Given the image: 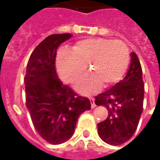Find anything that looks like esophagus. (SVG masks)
Instances as JSON below:
<instances>
[{
  "label": "esophagus",
  "mask_w": 160,
  "mask_h": 160,
  "mask_svg": "<svg viewBox=\"0 0 160 160\" xmlns=\"http://www.w3.org/2000/svg\"><path fill=\"white\" fill-rule=\"evenodd\" d=\"M89 99H90V102H91V107L92 108V109L96 107V104H95V103H94V100H95V99H94L93 98H90Z\"/></svg>",
  "instance_id": "1"
}]
</instances>
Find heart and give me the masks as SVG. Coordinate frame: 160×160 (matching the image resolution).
Listing matches in <instances>:
<instances>
[{"mask_svg":"<svg viewBox=\"0 0 160 160\" xmlns=\"http://www.w3.org/2000/svg\"><path fill=\"white\" fill-rule=\"evenodd\" d=\"M129 62V49L122 40L95 38L75 42L68 52L60 53L56 70L61 79L72 83L83 73L87 65L92 73L84 75L74 84L82 95H90L104 87L118 82L123 76Z\"/></svg>","mask_w":160,"mask_h":160,"instance_id":"obj_1","label":"heart"}]
</instances>
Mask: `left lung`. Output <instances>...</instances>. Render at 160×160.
<instances>
[{
  "label": "left lung",
  "instance_id": "left-lung-1",
  "mask_svg": "<svg viewBox=\"0 0 160 160\" xmlns=\"http://www.w3.org/2000/svg\"><path fill=\"white\" fill-rule=\"evenodd\" d=\"M130 56L123 80L95 97V104L108 111L107 118L98 124V133L102 141L112 146L122 144L133 136L143 110L142 69L135 52H131Z\"/></svg>",
  "mask_w": 160,
  "mask_h": 160
}]
</instances>
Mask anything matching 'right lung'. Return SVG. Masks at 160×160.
Segmentation results:
<instances>
[{
	"label": "right lung",
	"mask_w": 160,
	"mask_h": 160,
	"mask_svg": "<svg viewBox=\"0 0 160 160\" xmlns=\"http://www.w3.org/2000/svg\"><path fill=\"white\" fill-rule=\"evenodd\" d=\"M71 37V33L53 34L42 40L30 56L24 79L33 125L42 139L54 145L68 141L80 114L91 109L89 99L74 93L56 72V50Z\"/></svg>",
	"instance_id": "obj_1"
}]
</instances>
